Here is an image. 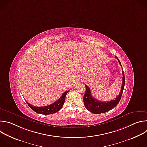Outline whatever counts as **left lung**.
I'll return each instance as SVG.
<instances>
[{"mask_svg":"<svg viewBox=\"0 0 147 147\" xmlns=\"http://www.w3.org/2000/svg\"><path fill=\"white\" fill-rule=\"evenodd\" d=\"M116 58L117 59L119 64L122 67L120 60L116 56ZM122 74H123V81H122L121 88L120 94L116 98H115L114 99L111 101L103 102V101H99L96 100L95 98L92 96L90 88L87 85H85L86 92H85L83 100H84V105L88 111H89L90 112L92 113L100 114V113H105L110 111L111 109H113L117 105L121 99L123 91L124 90V84H125V78H124V74L123 70H122Z\"/></svg>","mask_w":147,"mask_h":147,"instance_id":"left-lung-1","label":"left lung"}]
</instances>
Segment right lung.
I'll use <instances>...</instances> for the list:
<instances>
[{"mask_svg": "<svg viewBox=\"0 0 147 147\" xmlns=\"http://www.w3.org/2000/svg\"><path fill=\"white\" fill-rule=\"evenodd\" d=\"M69 91H67L65 92L62 95L60 96V98L55 102L52 103L49 105L46 106V107H34L31 105H30L28 102L27 103L28 105L30 107V108L32 109L34 112L42 115H50L55 113L57 112H58L61 108L63 106V104L65 101L66 96L67 94V92Z\"/></svg>", "mask_w": 147, "mask_h": 147, "instance_id": "add662e5", "label": "right lung"}]
</instances>
